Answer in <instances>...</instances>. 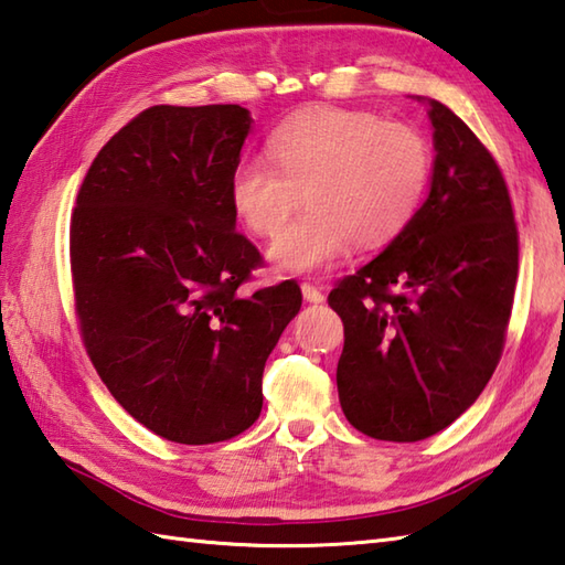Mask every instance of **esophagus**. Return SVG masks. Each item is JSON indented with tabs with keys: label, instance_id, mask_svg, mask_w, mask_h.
Here are the masks:
<instances>
[{
	"label": "esophagus",
	"instance_id": "1",
	"mask_svg": "<svg viewBox=\"0 0 565 565\" xmlns=\"http://www.w3.org/2000/svg\"><path fill=\"white\" fill-rule=\"evenodd\" d=\"M301 291H303V298H306L308 303H322V301H326V294H322L316 284L303 281L301 284Z\"/></svg>",
	"mask_w": 565,
	"mask_h": 565
}]
</instances>
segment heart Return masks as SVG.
<instances>
[{"label": "heart", "instance_id": "heart-1", "mask_svg": "<svg viewBox=\"0 0 565 565\" xmlns=\"http://www.w3.org/2000/svg\"><path fill=\"white\" fill-rule=\"evenodd\" d=\"M271 160L243 158L231 177L233 209L247 231L274 237L306 194L308 211L271 247L284 271L338 262L352 239L376 249L398 237L423 206L431 148L417 128L374 111L318 109L269 138Z\"/></svg>", "mask_w": 565, "mask_h": 565}]
</instances>
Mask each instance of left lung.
Returning a JSON list of instances; mask_svg holds the SVG:
<instances>
[{
  "label": "left lung",
  "instance_id": "1",
  "mask_svg": "<svg viewBox=\"0 0 565 565\" xmlns=\"http://www.w3.org/2000/svg\"><path fill=\"white\" fill-rule=\"evenodd\" d=\"M435 172L405 231L328 303L342 318L338 391L366 437L419 441L481 395L505 347L520 235L500 164L449 106L429 102Z\"/></svg>",
  "mask_w": 565,
  "mask_h": 565
}]
</instances>
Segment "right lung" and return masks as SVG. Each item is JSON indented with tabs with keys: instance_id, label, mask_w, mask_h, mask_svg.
Returning <instances> with one entry per match:
<instances>
[{
	"instance_id": "obj_1",
	"label": "right lung",
	"mask_w": 565,
	"mask_h": 565,
	"mask_svg": "<svg viewBox=\"0 0 565 565\" xmlns=\"http://www.w3.org/2000/svg\"><path fill=\"white\" fill-rule=\"evenodd\" d=\"M237 104L150 106L94 158L70 221L79 334L104 386L177 444L237 437L262 371L301 310L296 281L243 296L264 259L235 231Z\"/></svg>"
}]
</instances>
